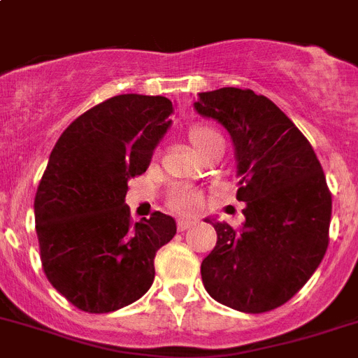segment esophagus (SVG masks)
Instances as JSON below:
<instances>
[{"label":"esophagus","instance_id":"34e87169","mask_svg":"<svg viewBox=\"0 0 358 358\" xmlns=\"http://www.w3.org/2000/svg\"><path fill=\"white\" fill-rule=\"evenodd\" d=\"M190 227H194V221H188V220L177 221V230H179V232H185V230H188Z\"/></svg>","mask_w":358,"mask_h":358}]
</instances>
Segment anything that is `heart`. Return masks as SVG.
<instances>
[{"label":"heart","mask_w":358,"mask_h":358,"mask_svg":"<svg viewBox=\"0 0 358 358\" xmlns=\"http://www.w3.org/2000/svg\"><path fill=\"white\" fill-rule=\"evenodd\" d=\"M186 137L190 141L194 152L201 159H217L221 150H223V141H221L220 133L212 129L206 124H194L186 131ZM203 205V196L199 192L192 190V188H173L168 192L166 206L172 212L179 215H192L196 214Z\"/></svg>","instance_id":"b5f03b06"}]
</instances>
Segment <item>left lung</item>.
<instances>
[{"mask_svg": "<svg viewBox=\"0 0 358 358\" xmlns=\"http://www.w3.org/2000/svg\"><path fill=\"white\" fill-rule=\"evenodd\" d=\"M196 109L229 129L236 146L245 223H212L215 247L201 264L214 300L243 313L289 302L329 245L331 192L317 153L273 100L252 90L199 93Z\"/></svg>", "mask_w": 358, "mask_h": 358, "instance_id": "left-lung-1", "label": "left lung"}]
</instances>
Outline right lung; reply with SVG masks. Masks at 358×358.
<instances>
[{
	"label": "right lung",
	"instance_id": "add662e5",
	"mask_svg": "<svg viewBox=\"0 0 358 358\" xmlns=\"http://www.w3.org/2000/svg\"><path fill=\"white\" fill-rule=\"evenodd\" d=\"M172 115L164 96L119 94L80 115L52 148L34 197L41 267L80 311H117L152 287L176 221L155 210L133 223L124 197Z\"/></svg>",
	"mask_w": 358,
	"mask_h": 358
}]
</instances>
